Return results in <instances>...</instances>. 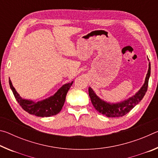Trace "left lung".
<instances>
[{
  "label": "left lung",
  "instance_id": "8db88e82",
  "mask_svg": "<svg viewBox=\"0 0 158 158\" xmlns=\"http://www.w3.org/2000/svg\"><path fill=\"white\" fill-rule=\"evenodd\" d=\"M151 74V64L148 65V73L146 74L145 83L139 92L127 100L116 104L106 103L99 98L93 90L89 88V93L93 106L99 113L105 115L106 117H121L127 114L142 100L148 89V79Z\"/></svg>",
  "mask_w": 158,
  "mask_h": 158
}]
</instances>
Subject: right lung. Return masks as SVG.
<instances>
[{"label":"right lung","instance_id":"add662e5","mask_svg":"<svg viewBox=\"0 0 158 158\" xmlns=\"http://www.w3.org/2000/svg\"><path fill=\"white\" fill-rule=\"evenodd\" d=\"M9 84L15 99L23 110L37 116L49 117L58 114L62 109L65 101L67 93L73 85V81L63 85L52 97L37 102L21 98L13 87L10 80H9Z\"/></svg>","mask_w":158,"mask_h":158}]
</instances>
